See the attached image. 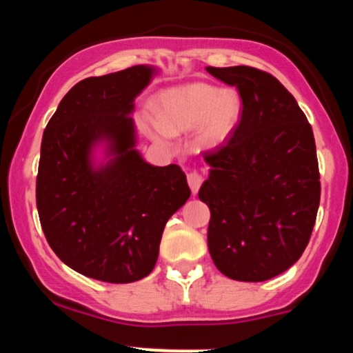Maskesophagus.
Returning <instances> with one entry per match:
<instances>
[{
	"instance_id": "obj_1",
	"label": "esophagus",
	"mask_w": 353,
	"mask_h": 353,
	"mask_svg": "<svg viewBox=\"0 0 353 353\" xmlns=\"http://www.w3.org/2000/svg\"><path fill=\"white\" fill-rule=\"evenodd\" d=\"M188 182H189L190 190H192V194H197V190H199L202 184V176L197 171H190L188 174Z\"/></svg>"
}]
</instances>
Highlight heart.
Returning <instances> with one entry per match:
<instances>
[{"mask_svg":"<svg viewBox=\"0 0 353 353\" xmlns=\"http://www.w3.org/2000/svg\"><path fill=\"white\" fill-rule=\"evenodd\" d=\"M159 117L143 116V128L152 139L168 143L172 134L196 130L197 143L217 148L230 139L242 116L237 89L194 83L169 89L159 96Z\"/></svg>","mask_w":353,"mask_h":353,"instance_id":"1","label":"heart"}]
</instances>
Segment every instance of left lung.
Here are the masks:
<instances>
[{"instance_id": "left-lung-1", "label": "left lung", "mask_w": 353, "mask_h": 353, "mask_svg": "<svg viewBox=\"0 0 353 353\" xmlns=\"http://www.w3.org/2000/svg\"><path fill=\"white\" fill-rule=\"evenodd\" d=\"M237 86L241 123L228 144L205 154L199 199L209 205L208 245L229 279L269 281L301 259L320 202L312 128L281 81L250 66L205 68Z\"/></svg>"}]
</instances>
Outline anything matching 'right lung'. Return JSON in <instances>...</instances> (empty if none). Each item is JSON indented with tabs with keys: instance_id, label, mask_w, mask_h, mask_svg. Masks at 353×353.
Returning <instances> with one entry per match:
<instances>
[{
	"instance_id": "add662e5",
	"label": "right lung",
	"mask_w": 353,
	"mask_h": 353,
	"mask_svg": "<svg viewBox=\"0 0 353 353\" xmlns=\"http://www.w3.org/2000/svg\"><path fill=\"white\" fill-rule=\"evenodd\" d=\"M154 74L139 64L79 81L44 129L36 179L43 232L64 264L96 281L151 274L165 222L190 196L179 165H152L136 149L134 99Z\"/></svg>"
}]
</instances>
